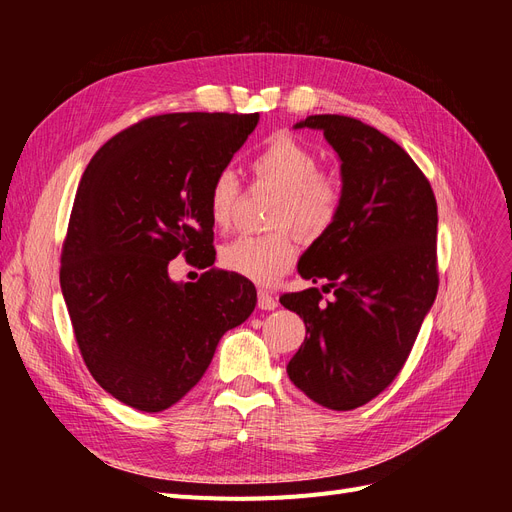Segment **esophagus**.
I'll return each mask as SVG.
<instances>
[{"mask_svg":"<svg viewBox=\"0 0 512 512\" xmlns=\"http://www.w3.org/2000/svg\"><path fill=\"white\" fill-rule=\"evenodd\" d=\"M258 307L265 309V312H271V309L277 307V301L271 292L267 290H258Z\"/></svg>","mask_w":512,"mask_h":512,"instance_id":"1","label":"esophagus"}]
</instances>
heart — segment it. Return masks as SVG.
Wrapping results in <instances>:
<instances>
[{
  "instance_id": "b5f03b06",
  "label": "heart",
  "mask_w": 512,
  "mask_h": 512,
  "mask_svg": "<svg viewBox=\"0 0 512 512\" xmlns=\"http://www.w3.org/2000/svg\"><path fill=\"white\" fill-rule=\"evenodd\" d=\"M258 181L280 190L271 226H294L307 237L327 230L342 207V190L335 179L320 173L318 153L297 138L277 134L258 149L252 160ZM239 198V179L232 170L215 175L209 190L211 222L224 228L232 220ZM299 243L290 230L269 235H243L222 247V267L254 284H273L297 258Z\"/></svg>"
}]
</instances>
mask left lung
<instances>
[{
    "label": "left lung",
    "mask_w": 512,
    "mask_h": 512,
    "mask_svg": "<svg viewBox=\"0 0 512 512\" xmlns=\"http://www.w3.org/2000/svg\"><path fill=\"white\" fill-rule=\"evenodd\" d=\"M294 128L324 132L342 162V207L299 260L318 288L280 303L305 322L286 371L329 410H354L404 367L438 294V205L427 177L389 136L344 115H312Z\"/></svg>",
    "instance_id": "1"
}]
</instances>
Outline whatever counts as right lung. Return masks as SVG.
Masks as SVG:
<instances>
[{
  "mask_svg": "<svg viewBox=\"0 0 512 512\" xmlns=\"http://www.w3.org/2000/svg\"><path fill=\"white\" fill-rule=\"evenodd\" d=\"M260 115L149 117L100 147L85 168L61 250L64 294L91 376L121 404L162 412L198 384L256 288L211 269L173 282L168 262L211 267L209 190Z\"/></svg>",
  "mask_w": 512,
  "mask_h": 512,
  "instance_id": "add662e5",
  "label": "right lung"
}]
</instances>
